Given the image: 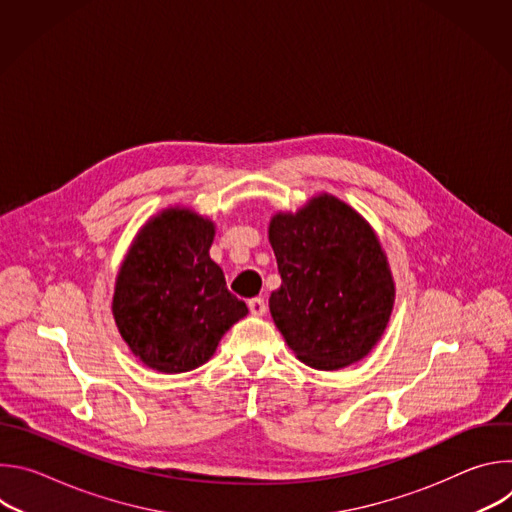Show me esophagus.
<instances>
[{
	"mask_svg": "<svg viewBox=\"0 0 512 512\" xmlns=\"http://www.w3.org/2000/svg\"><path fill=\"white\" fill-rule=\"evenodd\" d=\"M247 306H249V312L253 316H263L267 312V304H265L263 298H253V300H249Z\"/></svg>",
	"mask_w": 512,
	"mask_h": 512,
	"instance_id": "obj_1",
	"label": "esophagus"
}]
</instances>
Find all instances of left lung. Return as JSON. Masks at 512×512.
Returning a JSON list of instances; mask_svg holds the SVG:
<instances>
[{
	"instance_id": "obj_1",
	"label": "left lung",
	"mask_w": 512,
	"mask_h": 512,
	"mask_svg": "<svg viewBox=\"0 0 512 512\" xmlns=\"http://www.w3.org/2000/svg\"><path fill=\"white\" fill-rule=\"evenodd\" d=\"M281 285L269 312L294 354L318 371L362 360L381 340L395 304L387 255L364 218L332 194L269 223Z\"/></svg>"
}]
</instances>
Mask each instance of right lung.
I'll list each match as a JSON object with an SVG mask.
<instances>
[{"label":"right lung","instance_id":"add662e5","mask_svg":"<svg viewBox=\"0 0 512 512\" xmlns=\"http://www.w3.org/2000/svg\"><path fill=\"white\" fill-rule=\"evenodd\" d=\"M214 223L166 208L137 233L115 281L113 318L131 352L154 371L198 369L247 316L210 259Z\"/></svg>","mask_w":512,"mask_h":512}]
</instances>
